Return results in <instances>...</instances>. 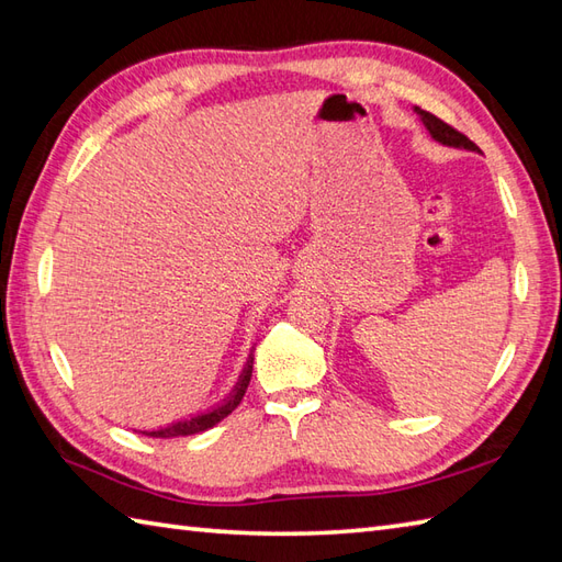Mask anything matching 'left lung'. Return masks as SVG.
Instances as JSON below:
<instances>
[{
    "mask_svg": "<svg viewBox=\"0 0 562 562\" xmlns=\"http://www.w3.org/2000/svg\"><path fill=\"white\" fill-rule=\"evenodd\" d=\"M415 113L423 117V123H425V127L429 130V135H432L437 142H441V145L479 151V147H475L469 137H465L463 133H459L457 127H451L449 123L441 121V117H437V115H432V113H427V111H423V109H415Z\"/></svg>",
    "mask_w": 562,
    "mask_h": 562,
    "instance_id": "1",
    "label": "left lung"
}]
</instances>
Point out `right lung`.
Returning a JSON list of instances; mask_svg holds the SVG:
<instances>
[{"label":"right lung","instance_id":"1","mask_svg":"<svg viewBox=\"0 0 562 562\" xmlns=\"http://www.w3.org/2000/svg\"><path fill=\"white\" fill-rule=\"evenodd\" d=\"M250 372H254V357H250L244 374H241V381H238L234 393L229 398L224 401V405H220V408H214L212 413H205V415H198V417H190V420H181L176 425H169L164 429H157V432H147L149 437H161V439H171V437H186V435H198V432H205V429L214 427L217 423H222L226 415H232V411H236V405L241 403L244 393L248 389V381H250Z\"/></svg>","mask_w":562,"mask_h":562}]
</instances>
